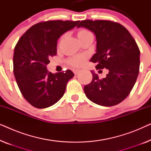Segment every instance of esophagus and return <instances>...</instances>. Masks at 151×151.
<instances>
[{
	"instance_id": "obj_1",
	"label": "esophagus",
	"mask_w": 151,
	"mask_h": 151,
	"mask_svg": "<svg viewBox=\"0 0 151 151\" xmlns=\"http://www.w3.org/2000/svg\"><path fill=\"white\" fill-rule=\"evenodd\" d=\"M73 73L75 74V75H77V74H78V73H79V72H80V70L73 69Z\"/></svg>"
}]
</instances>
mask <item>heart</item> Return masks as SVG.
Segmentation results:
<instances>
[{"mask_svg":"<svg viewBox=\"0 0 151 151\" xmlns=\"http://www.w3.org/2000/svg\"><path fill=\"white\" fill-rule=\"evenodd\" d=\"M77 36L80 42H82L84 40H86V38H88V37L93 36L92 33L87 29H80L77 31L76 32ZM63 36L61 37L60 40L63 39ZM86 60V56L84 55H73L69 58H68L66 61V63L68 65H69L70 67H73V68H78L80 67L81 66L84 65V63H85Z\"/></svg>","mask_w":151,"mask_h":151,"instance_id":"1","label":"heart"}]
</instances>
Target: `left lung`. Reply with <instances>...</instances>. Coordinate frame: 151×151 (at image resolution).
Masks as SVG:
<instances>
[{
  "mask_svg": "<svg viewBox=\"0 0 151 151\" xmlns=\"http://www.w3.org/2000/svg\"><path fill=\"white\" fill-rule=\"evenodd\" d=\"M77 27L96 34V53L91 61L97 64L96 69L109 71L102 79L91 71L92 81L84 87L86 96L101 106L118 104L131 93L139 74L140 51L135 39L123 25L111 20H84Z\"/></svg>",
  "mask_w": 151,
  "mask_h": 151,
  "instance_id": "left-lung-1",
  "label": "left lung"
}]
</instances>
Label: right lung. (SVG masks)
Returning <instances> with one entry per match:
<instances>
[{
    "label": "right lung",
    "instance_id": "add662e5",
    "mask_svg": "<svg viewBox=\"0 0 151 151\" xmlns=\"http://www.w3.org/2000/svg\"><path fill=\"white\" fill-rule=\"evenodd\" d=\"M79 20H48L29 29L14 48V73L24 99L33 106L45 109L56 103L65 92L67 82L74 76L71 70L48 72L46 65L57 53V40Z\"/></svg>",
    "mask_w": 151,
    "mask_h": 151
}]
</instances>
